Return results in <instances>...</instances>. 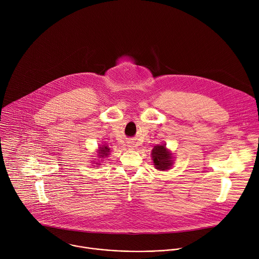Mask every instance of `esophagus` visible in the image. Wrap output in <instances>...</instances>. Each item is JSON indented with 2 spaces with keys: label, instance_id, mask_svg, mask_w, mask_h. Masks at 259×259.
<instances>
[{
  "label": "esophagus",
  "instance_id": "esophagus-1",
  "mask_svg": "<svg viewBox=\"0 0 259 259\" xmlns=\"http://www.w3.org/2000/svg\"><path fill=\"white\" fill-rule=\"evenodd\" d=\"M127 147H128V149H130V150H134L135 145H134V143L132 141H129V142H127Z\"/></svg>",
  "mask_w": 259,
  "mask_h": 259
}]
</instances>
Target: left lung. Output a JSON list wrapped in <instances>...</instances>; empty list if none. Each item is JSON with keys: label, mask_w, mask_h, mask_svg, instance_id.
<instances>
[{"label": "left lung", "mask_w": 259, "mask_h": 259, "mask_svg": "<svg viewBox=\"0 0 259 259\" xmlns=\"http://www.w3.org/2000/svg\"><path fill=\"white\" fill-rule=\"evenodd\" d=\"M154 165L158 170H168L172 167V154L166 149L165 144L156 145L152 151Z\"/></svg>", "instance_id": "left-lung-1"}]
</instances>
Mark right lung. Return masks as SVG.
Listing matches in <instances>:
<instances>
[{"instance_id": "right-lung-1", "label": "right lung", "mask_w": 259, "mask_h": 259, "mask_svg": "<svg viewBox=\"0 0 259 259\" xmlns=\"http://www.w3.org/2000/svg\"><path fill=\"white\" fill-rule=\"evenodd\" d=\"M109 151L110 149L107 146V145H102L99 147V154H98V158H101V159H104L106 158L108 155H109Z\"/></svg>"}]
</instances>
